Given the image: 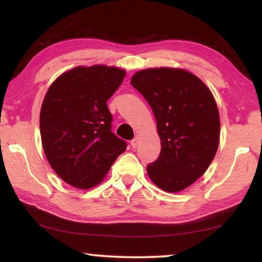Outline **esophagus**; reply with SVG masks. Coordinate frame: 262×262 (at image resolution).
<instances>
[{"instance_id": "1", "label": "esophagus", "mask_w": 262, "mask_h": 262, "mask_svg": "<svg viewBox=\"0 0 262 262\" xmlns=\"http://www.w3.org/2000/svg\"><path fill=\"white\" fill-rule=\"evenodd\" d=\"M139 143H140V137H135V139H133L132 141H130V144H132V147L133 148H136L137 147V145H139Z\"/></svg>"}]
</instances>
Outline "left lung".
I'll list each match as a JSON object with an SVG mask.
<instances>
[{"label":"left lung","instance_id":"left-lung-1","mask_svg":"<svg viewBox=\"0 0 262 262\" xmlns=\"http://www.w3.org/2000/svg\"><path fill=\"white\" fill-rule=\"evenodd\" d=\"M130 83L151 107L161 139V154L147 166L149 178L165 192H180L205 173L219 148L214 96L184 69L140 70Z\"/></svg>","mask_w":262,"mask_h":262}]
</instances>
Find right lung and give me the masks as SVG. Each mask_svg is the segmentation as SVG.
<instances>
[{"label": "right lung", "mask_w": 262, "mask_h": 262, "mask_svg": "<svg viewBox=\"0 0 262 262\" xmlns=\"http://www.w3.org/2000/svg\"><path fill=\"white\" fill-rule=\"evenodd\" d=\"M125 76L120 68L81 66L48 89L40 111L42 148L55 173L74 187L98 185L127 148L111 130L106 104Z\"/></svg>", "instance_id": "obj_1"}]
</instances>
